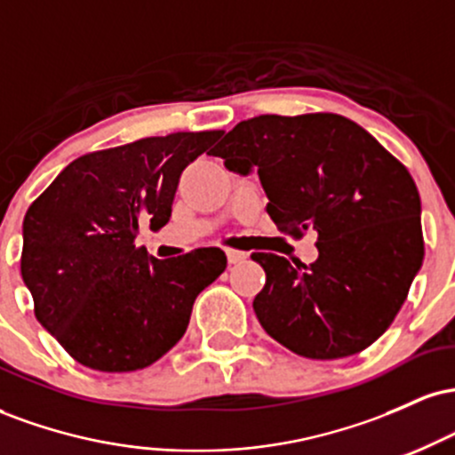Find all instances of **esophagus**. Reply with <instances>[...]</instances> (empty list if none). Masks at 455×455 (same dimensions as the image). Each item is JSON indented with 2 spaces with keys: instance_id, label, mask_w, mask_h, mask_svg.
<instances>
[{
  "instance_id": "esophagus-1",
  "label": "esophagus",
  "mask_w": 455,
  "mask_h": 455,
  "mask_svg": "<svg viewBox=\"0 0 455 455\" xmlns=\"http://www.w3.org/2000/svg\"><path fill=\"white\" fill-rule=\"evenodd\" d=\"M227 259H228V263L235 265V263H242V260L248 259V254L242 252V250L228 248V250H227Z\"/></svg>"
}]
</instances>
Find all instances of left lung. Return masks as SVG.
<instances>
[{
	"label": "left lung",
	"mask_w": 455,
	"mask_h": 455,
	"mask_svg": "<svg viewBox=\"0 0 455 455\" xmlns=\"http://www.w3.org/2000/svg\"><path fill=\"white\" fill-rule=\"evenodd\" d=\"M212 156L233 173L257 171L282 233L316 231L304 265L254 252L265 286L259 323L307 359H340L379 340L424 260L415 181L362 126L333 113L259 115L239 122Z\"/></svg>",
	"instance_id": "obj_1"
}]
</instances>
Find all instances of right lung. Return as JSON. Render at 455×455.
I'll return each instance as SVG.
<instances>
[{
  "mask_svg": "<svg viewBox=\"0 0 455 455\" xmlns=\"http://www.w3.org/2000/svg\"><path fill=\"white\" fill-rule=\"evenodd\" d=\"M222 132H175L93 151L29 205L20 275L46 331L78 363L132 372L169 353L196 295L227 269L220 248L154 259L134 237L169 222L184 169Z\"/></svg>",
  "mask_w": 455,
  "mask_h": 455,
  "instance_id": "right-lung-1",
  "label": "right lung"
}]
</instances>
